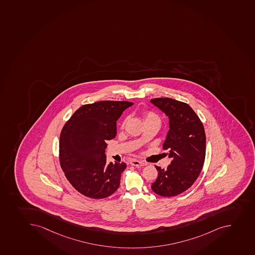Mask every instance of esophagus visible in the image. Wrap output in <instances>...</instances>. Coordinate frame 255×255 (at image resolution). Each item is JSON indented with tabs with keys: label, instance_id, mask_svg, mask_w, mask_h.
I'll list each match as a JSON object with an SVG mask.
<instances>
[{
	"label": "esophagus",
	"instance_id": "esophagus-1",
	"mask_svg": "<svg viewBox=\"0 0 255 255\" xmlns=\"http://www.w3.org/2000/svg\"><path fill=\"white\" fill-rule=\"evenodd\" d=\"M130 164H131V165H133V166H145V165L147 164L146 163H145V162L136 160V159H132V160H131Z\"/></svg>",
	"mask_w": 255,
	"mask_h": 255
}]
</instances>
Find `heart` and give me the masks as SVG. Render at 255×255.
Listing matches in <instances>:
<instances>
[{"label": "heart", "mask_w": 255, "mask_h": 255, "mask_svg": "<svg viewBox=\"0 0 255 255\" xmlns=\"http://www.w3.org/2000/svg\"><path fill=\"white\" fill-rule=\"evenodd\" d=\"M143 119H144L145 124L148 122H156L159 124V122H160L159 116L152 111H146V112L143 113Z\"/></svg>", "instance_id": "1"}]
</instances>
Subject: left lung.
Masks as SVG:
<instances>
[{"mask_svg": "<svg viewBox=\"0 0 255 255\" xmlns=\"http://www.w3.org/2000/svg\"><path fill=\"white\" fill-rule=\"evenodd\" d=\"M150 103L169 119V130L163 144L171 163L164 170L157 169L151 189L162 197L183 193L198 179L204 164L206 134L200 119L186 103L170 98H155Z\"/></svg>", "mask_w": 255, "mask_h": 255, "instance_id": "obj_1", "label": "left lung"}]
</instances>
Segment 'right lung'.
Listing matches in <instances>:
<instances>
[{
  "mask_svg": "<svg viewBox=\"0 0 255 255\" xmlns=\"http://www.w3.org/2000/svg\"><path fill=\"white\" fill-rule=\"evenodd\" d=\"M128 101L105 100L82 105L66 123L60 135V164L76 190L100 199L119 188L127 164H106V140L117 134V121Z\"/></svg>",
  "mask_w": 255,
  "mask_h": 255,
  "instance_id": "right-lung-1",
  "label": "right lung"
}]
</instances>
